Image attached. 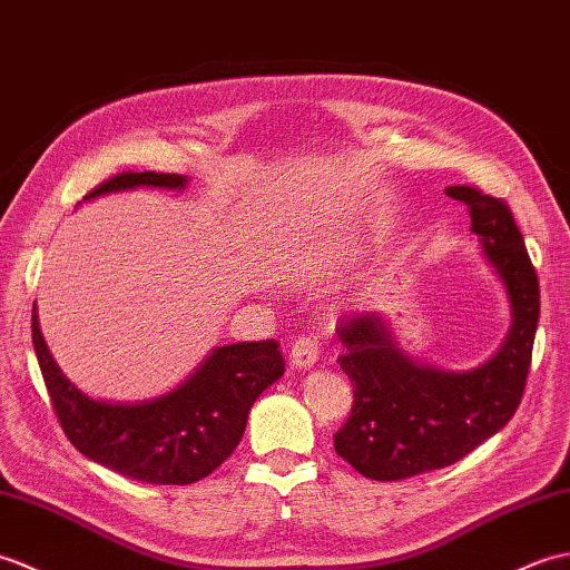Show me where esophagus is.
<instances>
[{
    "label": "esophagus",
    "mask_w": 570,
    "mask_h": 570,
    "mask_svg": "<svg viewBox=\"0 0 570 570\" xmlns=\"http://www.w3.org/2000/svg\"><path fill=\"white\" fill-rule=\"evenodd\" d=\"M320 356V341L312 334H302L293 341V351H289V365L293 368H312Z\"/></svg>",
    "instance_id": "obj_1"
}]
</instances>
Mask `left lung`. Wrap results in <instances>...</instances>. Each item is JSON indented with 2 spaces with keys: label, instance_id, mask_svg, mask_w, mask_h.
I'll return each instance as SVG.
<instances>
[{
  "label": "left lung",
  "instance_id": "8db88e82",
  "mask_svg": "<svg viewBox=\"0 0 570 570\" xmlns=\"http://www.w3.org/2000/svg\"><path fill=\"white\" fill-rule=\"evenodd\" d=\"M471 209V229L508 287L512 328L475 371L453 373L412 361L377 314L338 324L341 371L353 404L334 449L371 480H404L461 461L512 420L527 387L539 324V277L508 202L473 185L446 187Z\"/></svg>",
  "mask_w": 570,
  "mask_h": 570
}]
</instances>
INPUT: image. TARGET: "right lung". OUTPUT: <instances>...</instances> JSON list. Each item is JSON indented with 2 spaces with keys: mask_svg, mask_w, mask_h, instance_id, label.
I'll list each match as a JSON object with an SVG mask.
<instances>
[{
  "mask_svg": "<svg viewBox=\"0 0 570 570\" xmlns=\"http://www.w3.org/2000/svg\"><path fill=\"white\" fill-rule=\"evenodd\" d=\"M178 173L126 170L97 185L85 199L134 187L183 189ZM31 338L58 424L82 456L150 485H189L232 456L244 436L250 404L285 373L275 338L222 346L187 381L150 402L111 404L87 397L60 373L38 328Z\"/></svg>",
  "mask_w": 570,
  "mask_h": 570,
  "instance_id": "right-lung-1",
  "label": "right lung"
}]
</instances>
